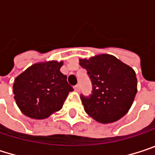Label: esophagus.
I'll return each instance as SVG.
<instances>
[{"label": "esophagus", "instance_id": "34e87169", "mask_svg": "<svg viewBox=\"0 0 155 155\" xmlns=\"http://www.w3.org/2000/svg\"><path fill=\"white\" fill-rule=\"evenodd\" d=\"M74 90L76 91H80V90H81V86H80V84H77V85H75L74 87Z\"/></svg>", "mask_w": 155, "mask_h": 155}]
</instances>
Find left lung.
<instances>
[{"label": "left lung", "instance_id": "left-lung-1", "mask_svg": "<svg viewBox=\"0 0 155 155\" xmlns=\"http://www.w3.org/2000/svg\"><path fill=\"white\" fill-rule=\"evenodd\" d=\"M80 65L86 69L92 84L90 96L81 94L86 113L103 124L125 116L137 92L135 71L109 54L81 59Z\"/></svg>", "mask_w": 155, "mask_h": 155}]
</instances>
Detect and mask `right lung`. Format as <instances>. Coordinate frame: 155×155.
<instances>
[{
	"instance_id": "right-lung-1",
	"label": "right lung",
	"mask_w": 155,
	"mask_h": 155,
	"mask_svg": "<svg viewBox=\"0 0 155 155\" xmlns=\"http://www.w3.org/2000/svg\"><path fill=\"white\" fill-rule=\"evenodd\" d=\"M62 65L56 61L36 64L16 78L14 99L23 114L44 119L62 108L68 93L74 91L60 72Z\"/></svg>"
}]
</instances>
